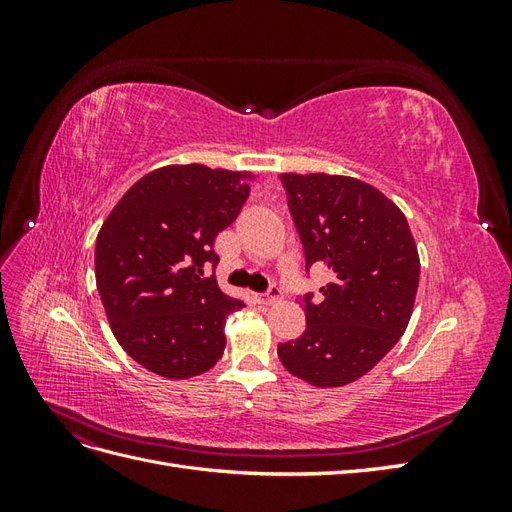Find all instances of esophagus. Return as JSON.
<instances>
[{"label": "esophagus", "mask_w": 512, "mask_h": 512, "mask_svg": "<svg viewBox=\"0 0 512 512\" xmlns=\"http://www.w3.org/2000/svg\"><path fill=\"white\" fill-rule=\"evenodd\" d=\"M254 299H256L260 305H271V303L282 299V290L277 288V286H271L265 294H254Z\"/></svg>", "instance_id": "1"}]
</instances>
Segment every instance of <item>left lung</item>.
<instances>
[{
	"mask_svg": "<svg viewBox=\"0 0 512 512\" xmlns=\"http://www.w3.org/2000/svg\"><path fill=\"white\" fill-rule=\"evenodd\" d=\"M288 209L303 243L305 267L327 265L322 299L305 294L307 327L277 346L292 376L318 389L365 376L404 335L421 260L406 215L361 179L284 173Z\"/></svg>",
	"mask_w": 512,
	"mask_h": 512,
	"instance_id": "left-lung-1",
	"label": "left lung"
}]
</instances>
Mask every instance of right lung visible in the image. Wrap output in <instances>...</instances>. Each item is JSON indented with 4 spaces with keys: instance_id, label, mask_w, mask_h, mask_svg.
<instances>
[{
    "instance_id": "add662e5",
    "label": "right lung",
    "mask_w": 512,
    "mask_h": 512,
    "mask_svg": "<svg viewBox=\"0 0 512 512\" xmlns=\"http://www.w3.org/2000/svg\"><path fill=\"white\" fill-rule=\"evenodd\" d=\"M252 173L173 164L121 196L96 239V284L111 331L162 378L200 376L220 361L228 314L245 303L220 290L213 241L237 220Z\"/></svg>"
}]
</instances>
